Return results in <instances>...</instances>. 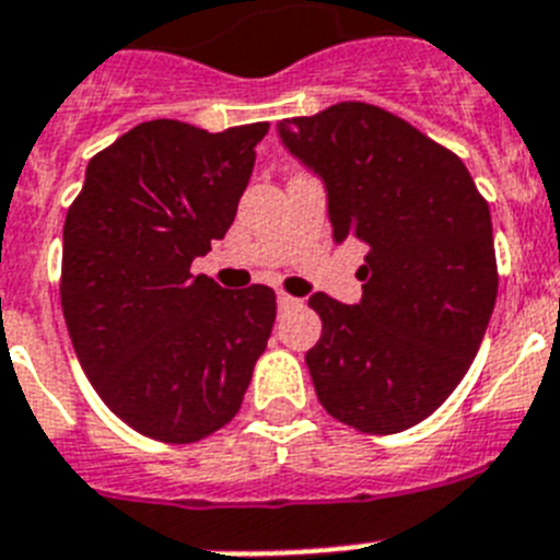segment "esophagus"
<instances>
[{
    "instance_id": "esophagus-1",
    "label": "esophagus",
    "mask_w": 560,
    "mask_h": 560,
    "mask_svg": "<svg viewBox=\"0 0 560 560\" xmlns=\"http://www.w3.org/2000/svg\"><path fill=\"white\" fill-rule=\"evenodd\" d=\"M276 302H279L281 310H288V307H293V304H299V299H293V295H288V293H279L276 295Z\"/></svg>"
}]
</instances>
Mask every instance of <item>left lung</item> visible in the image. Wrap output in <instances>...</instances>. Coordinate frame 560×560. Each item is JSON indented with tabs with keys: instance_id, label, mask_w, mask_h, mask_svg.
<instances>
[{
	"instance_id": "left-lung-1",
	"label": "left lung",
	"mask_w": 560,
	"mask_h": 560,
	"mask_svg": "<svg viewBox=\"0 0 560 560\" xmlns=\"http://www.w3.org/2000/svg\"><path fill=\"white\" fill-rule=\"evenodd\" d=\"M327 190L332 238L370 247L361 302L310 295L322 338L304 361L322 407L361 432L410 430L476 359L498 295L490 205L464 162L364 102L276 125Z\"/></svg>"
}]
</instances>
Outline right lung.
I'll return each instance as SVG.
<instances>
[{
	"instance_id": "add662e5",
	"label": "right lung",
	"mask_w": 560,
	"mask_h": 560,
	"mask_svg": "<svg viewBox=\"0 0 560 560\" xmlns=\"http://www.w3.org/2000/svg\"><path fill=\"white\" fill-rule=\"evenodd\" d=\"M267 128L142 121L91 159L68 210L70 341L102 401L148 439L192 444L222 430L267 347L270 288L224 290L190 272L236 219Z\"/></svg>"
}]
</instances>
